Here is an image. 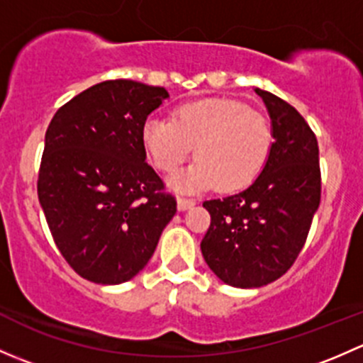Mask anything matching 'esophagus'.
I'll use <instances>...</instances> for the list:
<instances>
[{
  "label": "esophagus",
  "instance_id": "esophagus-1",
  "mask_svg": "<svg viewBox=\"0 0 363 363\" xmlns=\"http://www.w3.org/2000/svg\"><path fill=\"white\" fill-rule=\"evenodd\" d=\"M195 203L196 202L193 199H184V196H181V199L177 200V208L179 211H186V208H191Z\"/></svg>",
  "mask_w": 363,
  "mask_h": 363
}]
</instances>
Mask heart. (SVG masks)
I'll return each mask as SVG.
<instances>
[{
    "instance_id": "heart-1",
    "label": "heart",
    "mask_w": 363,
    "mask_h": 363,
    "mask_svg": "<svg viewBox=\"0 0 363 363\" xmlns=\"http://www.w3.org/2000/svg\"><path fill=\"white\" fill-rule=\"evenodd\" d=\"M142 140L156 167L174 172L195 147L199 160L172 179L179 189H203L218 182L223 191H239L256 181L269 161L272 126L246 104L226 98L189 101L172 119L149 117Z\"/></svg>"
}]
</instances>
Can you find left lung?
I'll list each match as a JSON object with an SVG mask.
<instances>
[{
    "label": "left lung",
    "mask_w": 363,
    "mask_h": 363,
    "mask_svg": "<svg viewBox=\"0 0 363 363\" xmlns=\"http://www.w3.org/2000/svg\"><path fill=\"white\" fill-rule=\"evenodd\" d=\"M255 91L272 121L269 161L247 189L203 202L211 226L202 255L208 269L235 288L265 286L294 265L321 199L316 135L290 104Z\"/></svg>",
    "instance_id": "1"
}]
</instances>
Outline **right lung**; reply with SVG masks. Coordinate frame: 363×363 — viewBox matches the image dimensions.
<instances>
[{"instance_id":"obj_1","label":"right lung","mask_w":363,"mask_h":363,"mask_svg":"<svg viewBox=\"0 0 363 363\" xmlns=\"http://www.w3.org/2000/svg\"><path fill=\"white\" fill-rule=\"evenodd\" d=\"M164 87L105 80L65 104L45 133L38 200L68 265L96 284L137 276L177 202L145 163L142 128Z\"/></svg>"}]
</instances>
